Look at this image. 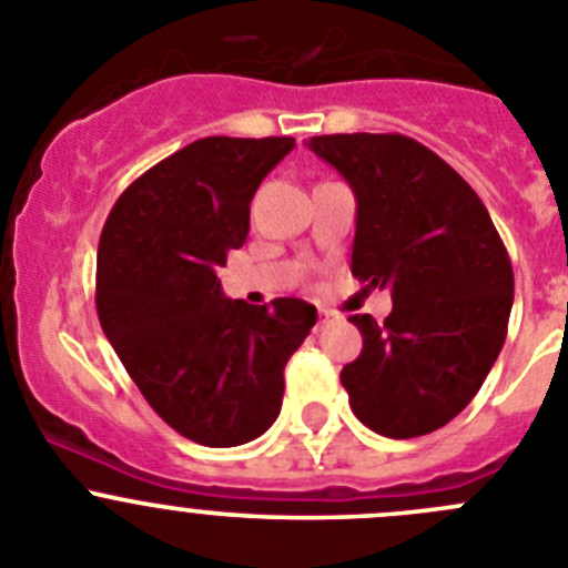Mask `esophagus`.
I'll return each mask as SVG.
<instances>
[{
	"mask_svg": "<svg viewBox=\"0 0 568 568\" xmlns=\"http://www.w3.org/2000/svg\"><path fill=\"white\" fill-rule=\"evenodd\" d=\"M337 315L332 310H318V324L324 326V324H329V321H335Z\"/></svg>",
	"mask_w": 568,
	"mask_h": 568,
	"instance_id": "1",
	"label": "esophagus"
}]
</instances>
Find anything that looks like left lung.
I'll return each instance as SVG.
<instances>
[{"label": "left lung", "mask_w": 568, "mask_h": 568, "mask_svg": "<svg viewBox=\"0 0 568 568\" xmlns=\"http://www.w3.org/2000/svg\"><path fill=\"white\" fill-rule=\"evenodd\" d=\"M357 200L352 275L392 293V315H352L363 352L341 383L366 428L414 439L465 410L507 337L513 264L485 202L405 134H321L306 143Z\"/></svg>", "instance_id": "1"}]
</instances>
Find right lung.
Returning a JSON list of instances; mask_svg holds the SVG:
<instances>
[{
  "label": "right lung",
  "instance_id": "add662e5",
  "mask_svg": "<svg viewBox=\"0 0 568 568\" xmlns=\"http://www.w3.org/2000/svg\"><path fill=\"white\" fill-rule=\"evenodd\" d=\"M293 138H202L129 185L98 244L95 306L129 377L185 439L233 447L281 410L284 366L318 321L301 298L250 306L216 278L250 200Z\"/></svg>",
  "mask_w": 568,
  "mask_h": 568
}]
</instances>
